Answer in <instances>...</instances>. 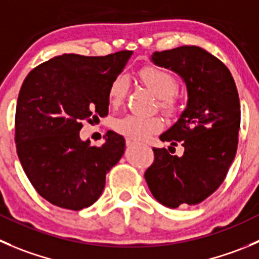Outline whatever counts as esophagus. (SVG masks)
I'll use <instances>...</instances> for the list:
<instances>
[{
    "label": "esophagus",
    "instance_id": "obj_1",
    "mask_svg": "<svg viewBox=\"0 0 259 259\" xmlns=\"http://www.w3.org/2000/svg\"><path fill=\"white\" fill-rule=\"evenodd\" d=\"M126 145H127V147H133V145H135V142L133 139H129V138H127V139H126Z\"/></svg>",
    "mask_w": 259,
    "mask_h": 259
}]
</instances>
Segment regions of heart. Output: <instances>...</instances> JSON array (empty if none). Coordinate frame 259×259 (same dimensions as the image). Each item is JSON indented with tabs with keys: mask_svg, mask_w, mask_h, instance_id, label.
<instances>
[{
	"mask_svg": "<svg viewBox=\"0 0 259 259\" xmlns=\"http://www.w3.org/2000/svg\"><path fill=\"white\" fill-rule=\"evenodd\" d=\"M139 77L143 83L157 96L158 107L164 114L173 115L178 111V97L176 90L178 82L170 72L159 67L148 66L139 71ZM127 92V78L117 76L109 87V102L112 106H119L124 101ZM116 133L133 140H145L150 135L160 132L163 121L159 116H140L127 114L117 117L112 122Z\"/></svg>",
	"mask_w": 259,
	"mask_h": 259,
	"instance_id": "heart-1",
	"label": "heart"
}]
</instances>
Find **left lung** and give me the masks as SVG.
Segmentation results:
<instances>
[{
  "mask_svg": "<svg viewBox=\"0 0 259 259\" xmlns=\"http://www.w3.org/2000/svg\"><path fill=\"white\" fill-rule=\"evenodd\" d=\"M152 60L182 77L188 100L177 122L159 137L173 147L180 143L183 155L153 148L154 162L145 170V181L154 199L164 206L197 205L224 182L237 153V86L224 63L196 45L154 52Z\"/></svg>",
  "mask_w": 259,
  "mask_h": 259,
  "instance_id": "8db88e82",
  "label": "left lung"
}]
</instances>
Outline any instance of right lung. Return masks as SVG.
<instances>
[{
  "mask_svg": "<svg viewBox=\"0 0 259 259\" xmlns=\"http://www.w3.org/2000/svg\"><path fill=\"white\" fill-rule=\"evenodd\" d=\"M133 52L105 57L63 54L35 67L22 83L15 115V143L27 178L42 199L78 211L101 196L106 173L125 150L107 132L100 147L81 140L82 121L109 112V87Z\"/></svg>",
  "mask_w": 259,
  "mask_h": 259,
  "instance_id": "obj_1",
  "label": "right lung"
}]
</instances>
